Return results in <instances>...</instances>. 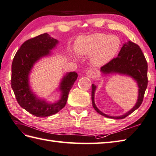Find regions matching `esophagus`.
Listing matches in <instances>:
<instances>
[{
    "label": "esophagus",
    "mask_w": 156,
    "mask_h": 156,
    "mask_svg": "<svg viewBox=\"0 0 156 156\" xmlns=\"http://www.w3.org/2000/svg\"><path fill=\"white\" fill-rule=\"evenodd\" d=\"M86 75L88 76V77L94 78L97 76V72L94 71V70H88V71L87 72Z\"/></svg>",
    "instance_id": "1"
}]
</instances>
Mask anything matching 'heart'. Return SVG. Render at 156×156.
I'll return each mask as SVG.
<instances>
[{
    "label": "heart",
    "mask_w": 156,
    "mask_h": 156,
    "mask_svg": "<svg viewBox=\"0 0 156 156\" xmlns=\"http://www.w3.org/2000/svg\"><path fill=\"white\" fill-rule=\"evenodd\" d=\"M120 47V40L114 35L94 33L78 38L76 51L82 55H90L93 65L99 66L112 60Z\"/></svg>",
    "instance_id": "obj_1"
}]
</instances>
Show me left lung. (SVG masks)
<instances>
[{
  "label": "left lung",
  "instance_id": "1",
  "mask_svg": "<svg viewBox=\"0 0 156 156\" xmlns=\"http://www.w3.org/2000/svg\"><path fill=\"white\" fill-rule=\"evenodd\" d=\"M101 72L103 74H117L128 75L131 76L136 81L139 87V97L136 105L126 114L120 116H109L103 114L97 108L94 103V92L96 86L92 84V103L94 109L99 114L107 118L113 119H123L138 109L143 102V97L146 88L147 87V63L145 57L139 45L133 42L129 41L127 43L124 44L117 57L114 58L110 62L101 68Z\"/></svg>",
  "mask_w": 156,
  "mask_h": 156
}]
</instances>
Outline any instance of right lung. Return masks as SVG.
<instances>
[{
  "mask_svg": "<svg viewBox=\"0 0 156 156\" xmlns=\"http://www.w3.org/2000/svg\"><path fill=\"white\" fill-rule=\"evenodd\" d=\"M58 43L47 33L27 40L21 46L13 58L11 66V87L17 101L21 108L37 117L55 114L65 107L68 94L78 77L75 72L67 73L60 84L62 97L54 103L38 99L29 85V74L34 63L41 58L50 55Z\"/></svg>",
  "mask_w": 156,
  "mask_h": 156,
  "instance_id": "add662e5",
  "label": "right lung"
}]
</instances>
